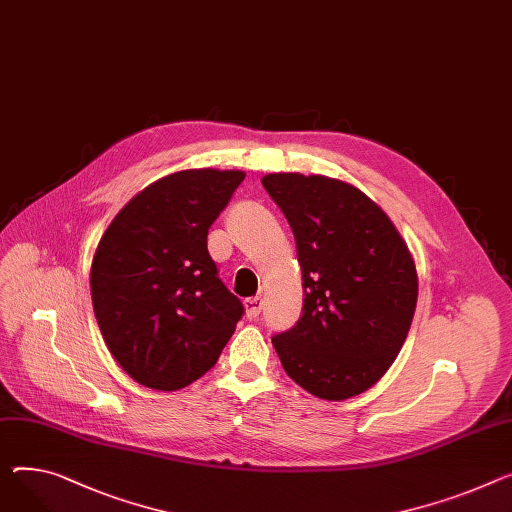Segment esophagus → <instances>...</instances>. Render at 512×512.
Returning <instances> with one entry per match:
<instances>
[{"label": "esophagus", "instance_id": "34e87169", "mask_svg": "<svg viewBox=\"0 0 512 512\" xmlns=\"http://www.w3.org/2000/svg\"><path fill=\"white\" fill-rule=\"evenodd\" d=\"M245 309H247V317L249 319H257L261 309H263V298L259 296H253V298H247L245 300Z\"/></svg>", "mask_w": 512, "mask_h": 512}]
</instances>
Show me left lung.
Masks as SVG:
<instances>
[{
	"label": "left lung",
	"mask_w": 512,
	"mask_h": 512,
	"mask_svg": "<svg viewBox=\"0 0 512 512\" xmlns=\"http://www.w3.org/2000/svg\"><path fill=\"white\" fill-rule=\"evenodd\" d=\"M284 212L302 269V315L271 337L288 377L329 401L377 383L410 331L418 274L389 216L350 183L323 175L261 179Z\"/></svg>",
	"instance_id": "obj_1"
}]
</instances>
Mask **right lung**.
Listing matches in <instances>:
<instances>
[{
  "mask_svg": "<svg viewBox=\"0 0 512 512\" xmlns=\"http://www.w3.org/2000/svg\"><path fill=\"white\" fill-rule=\"evenodd\" d=\"M243 170L191 168L129 199L96 247L94 315L113 358L133 381L177 391L220 358L243 302L218 278L208 230Z\"/></svg>",
  "mask_w": 512,
  "mask_h": 512,
  "instance_id": "right-lung-1",
  "label": "right lung"
}]
</instances>
